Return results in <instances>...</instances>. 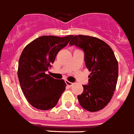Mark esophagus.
I'll use <instances>...</instances> for the list:
<instances>
[{
	"label": "esophagus",
	"instance_id": "obj_1",
	"mask_svg": "<svg viewBox=\"0 0 134 134\" xmlns=\"http://www.w3.org/2000/svg\"><path fill=\"white\" fill-rule=\"evenodd\" d=\"M66 85H67V86L69 88H71V86H73V85H74V83H73L69 82L68 81H66Z\"/></svg>",
	"mask_w": 134,
	"mask_h": 134
}]
</instances>
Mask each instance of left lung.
Listing matches in <instances>:
<instances>
[{
	"label": "left lung",
	"instance_id": "obj_1",
	"mask_svg": "<svg viewBox=\"0 0 134 134\" xmlns=\"http://www.w3.org/2000/svg\"><path fill=\"white\" fill-rule=\"evenodd\" d=\"M84 51L85 63L91 74L88 85L78 96L80 105L91 112L107 106L116 86L119 65L111 48L100 39L89 36H72L69 43Z\"/></svg>",
	"mask_w": 134,
	"mask_h": 134
}]
</instances>
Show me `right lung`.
<instances>
[{
  "label": "right lung",
  "mask_w": 134,
  "mask_h": 134,
  "mask_svg": "<svg viewBox=\"0 0 134 134\" xmlns=\"http://www.w3.org/2000/svg\"><path fill=\"white\" fill-rule=\"evenodd\" d=\"M43 36L26 46L19 58L18 76L28 103L39 110H48L57 104L66 84L46 74L58 53L72 38Z\"/></svg>",
  "instance_id": "add662e5"
}]
</instances>
